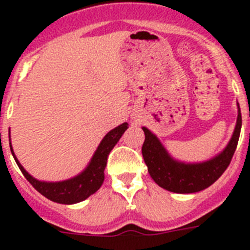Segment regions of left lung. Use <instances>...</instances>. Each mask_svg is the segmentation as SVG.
Returning <instances> with one entry per match:
<instances>
[{
	"label": "left lung",
	"instance_id": "obj_1",
	"mask_svg": "<svg viewBox=\"0 0 250 250\" xmlns=\"http://www.w3.org/2000/svg\"><path fill=\"white\" fill-rule=\"evenodd\" d=\"M126 123H124L123 125L115 127L111 131L107 132L104 136L103 140H101L100 145H99L95 154L92 155L87 167L80 174H77L76 176L67 179V180H62V182H42V180H37L36 178H34L31 174L26 171L25 167H22L19 159L15 155V152H13L11 143L10 149L23 176L27 179V182L40 194H42L47 199L52 200L55 203H60V204H75V203H80L83 200L87 199L90 195H92V194L96 193L100 189L104 182V178L101 176L100 171V165L103 163L104 156L106 155V152H109L114 147V145L118 143V140L123 135V132L125 131L124 129L126 127Z\"/></svg>",
	"mask_w": 250,
	"mask_h": 250
}]
</instances>
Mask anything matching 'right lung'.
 I'll return each mask as SVG.
<instances>
[{
    "label": "right lung",
    "mask_w": 250,
    "mask_h": 250,
    "mask_svg": "<svg viewBox=\"0 0 250 250\" xmlns=\"http://www.w3.org/2000/svg\"><path fill=\"white\" fill-rule=\"evenodd\" d=\"M240 129L242 114L240 110H238L237 125L227 147L211 160L198 164H185L174 160L160 144V141L145 130L144 145H151L152 150L156 154V167L154 173L150 175L159 187L173 193L190 194L204 190L216 182L228 167L234 151L237 149Z\"/></svg>",
    "instance_id": "right-lung-1"
}]
</instances>
